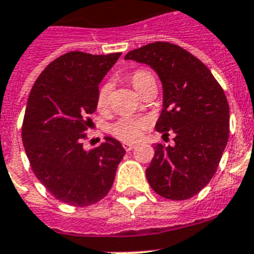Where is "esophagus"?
<instances>
[{"mask_svg": "<svg viewBox=\"0 0 254 254\" xmlns=\"http://www.w3.org/2000/svg\"><path fill=\"white\" fill-rule=\"evenodd\" d=\"M123 147L125 148V151H131L134 147H135V144L129 143V142H125V143H123Z\"/></svg>", "mask_w": 254, "mask_h": 254, "instance_id": "1", "label": "esophagus"}]
</instances>
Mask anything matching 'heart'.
Here are the masks:
<instances>
[{"label": "heart", "mask_w": 254, "mask_h": 254, "mask_svg": "<svg viewBox=\"0 0 254 254\" xmlns=\"http://www.w3.org/2000/svg\"><path fill=\"white\" fill-rule=\"evenodd\" d=\"M153 76L148 71H137L131 74L130 81L135 90H139L140 87L143 86L148 80H152ZM111 86L108 84L103 85L99 89L97 97V106L98 108H104L107 106L108 95H110ZM148 119L142 116H130V117H121L117 121H115L110 127V131L114 134L115 137L119 138L125 142H131V140H137L142 135L143 130L148 127Z\"/></svg>", "instance_id": "obj_1"}]
</instances>
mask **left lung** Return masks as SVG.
Returning <instances> with one entry per match:
<instances>
[{
  "label": "left lung",
  "mask_w": 254,
  "mask_h": 254,
  "mask_svg": "<svg viewBox=\"0 0 254 254\" xmlns=\"http://www.w3.org/2000/svg\"><path fill=\"white\" fill-rule=\"evenodd\" d=\"M125 61L150 65L163 85V110L155 129L176 134L173 146H155L146 169L156 193L192 197L209 183L229 140L230 108L222 87L204 63L169 42L129 51Z\"/></svg>",
  "instance_id": "8db88e82"
}]
</instances>
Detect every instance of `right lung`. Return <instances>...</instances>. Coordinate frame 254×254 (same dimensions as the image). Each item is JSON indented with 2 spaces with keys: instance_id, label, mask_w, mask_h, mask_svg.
I'll return each mask as SVG.
<instances>
[{
  "instance_id": "add662e5",
  "label": "right lung",
  "mask_w": 254,
  "mask_h": 254,
  "mask_svg": "<svg viewBox=\"0 0 254 254\" xmlns=\"http://www.w3.org/2000/svg\"><path fill=\"white\" fill-rule=\"evenodd\" d=\"M120 55L67 53L45 68L29 94L22 129L25 153L38 181L69 205L103 199L125 155L112 137L91 150L82 146L99 84Z\"/></svg>"
}]
</instances>
